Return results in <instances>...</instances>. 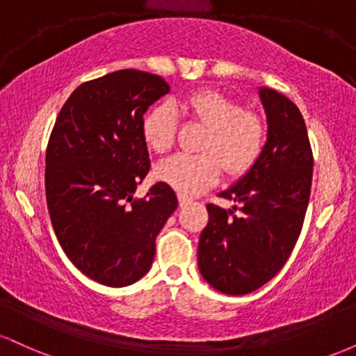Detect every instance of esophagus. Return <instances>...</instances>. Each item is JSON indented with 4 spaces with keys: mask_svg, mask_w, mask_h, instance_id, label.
Listing matches in <instances>:
<instances>
[{
    "mask_svg": "<svg viewBox=\"0 0 356 356\" xmlns=\"http://www.w3.org/2000/svg\"><path fill=\"white\" fill-rule=\"evenodd\" d=\"M191 202H192V199H191V197H186V195L179 194V206H181V207H186V206H189Z\"/></svg>",
    "mask_w": 356,
    "mask_h": 356,
    "instance_id": "obj_1",
    "label": "esophagus"
}]
</instances>
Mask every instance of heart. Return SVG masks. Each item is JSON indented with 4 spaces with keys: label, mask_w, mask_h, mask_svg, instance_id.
Wrapping results in <instances>:
<instances>
[{
    "label": "heart",
    "mask_w": 356,
    "mask_h": 356,
    "mask_svg": "<svg viewBox=\"0 0 356 356\" xmlns=\"http://www.w3.org/2000/svg\"><path fill=\"white\" fill-rule=\"evenodd\" d=\"M184 112L207 127L199 155L177 154L165 159L155 174L184 195H194L219 179L220 169L241 175L251 169L264 145L266 130L259 117L244 112L234 100L214 90L194 93L177 102ZM177 117L170 104H161L147 113L144 137L155 152H165L174 144Z\"/></svg>",
    "instance_id": "b5f03b06"
}]
</instances>
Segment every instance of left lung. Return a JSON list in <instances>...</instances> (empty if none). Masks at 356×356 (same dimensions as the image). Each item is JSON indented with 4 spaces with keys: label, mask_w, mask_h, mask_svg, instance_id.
<instances>
[{
    "label": "left lung",
    "mask_w": 356,
    "mask_h": 356,
    "mask_svg": "<svg viewBox=\"0 0 356 356\" xmlns=\"http://www.w3.org/2000/svg\"><path fill=\"white\" fill-rule=\"evenodd\" d=\"M268 138L244 177L219 197L232 209L207 204L199 271L226 295H248L284 266L300 238L313 179V152L300 108L271 88H259Z\"/></svg>",
    "instance_id": "8db88e82"
}]
</instances>
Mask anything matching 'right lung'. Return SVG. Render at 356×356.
Segmentation results:
<instances>
[{"label":"right lung","mask_w":356,"mask_h":356,"mask_svg":"<svg viewBox=\"0 0 356 356\" xmlns=\"http://www.w3.org/2000/svg\"><path fill=\"white\" fill-rule=\"evenodd\" d=\"M169 88L154 73H108L81 83L53 125L44 169L53 229L75 268L100 284L122 288L149 271L179 204L165 182L134 199L150 169L144 113Z\"/></svg>","instance_id":"right-lung-1"}]
</instances>
